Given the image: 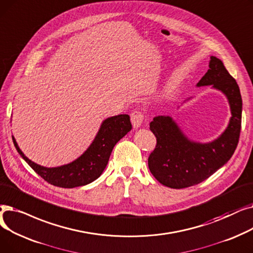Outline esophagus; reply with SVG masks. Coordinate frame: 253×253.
I'll list each match as a JSON object with an SVG mask.
<instances>
[{"label":"esophagus","instance_id":"obj_1","mask_svg":"<svg viewBox=\"0 0 253 253\" xmlns=\"http://www.w3.org/2000/svg\"><path fill=\"white\" fill-rule=\"evenodd\" d=\"M130 120L131 124H133L134 127H140L144 123V115L140 110H135L133 113L130 114Z\"/></svg>","mask_w":253,"mask_h":253}]
</instances>
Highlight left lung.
<instances>
[{"instance_id": "1", "label": "left lung", "mask_w": 253, "mask_h": 253, "mask_svg": "<svg viewBox=\"0 0 253 253\" xmlns=\"http://www.w3.org/2000/svg\"><path fill=\"white\" fill-rule=\"evenodd\" d=\"M212 85L221 90L231 106L232 117L224 133L215 141L201 144L189 141L169 116L154 117L150 130L156 145L149 154L148 167L160 183L185 188L209 178L234 154L241 131L242 98L238 84L219 58L211 56L209 70L198 86Z\"/></svg>"}]
</instances>
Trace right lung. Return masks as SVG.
Segmentation results:
<instances>
[{
	"instance_id": "obj_1",
	"label": "right lung",
	"mask_w": 253,
	"mask_h": 253,
	"mask_svg": "<svg viewBox=\"0 0 253 253\" xmlns=\"http://www.w3.org/2000/svg\"><path fill=\"white\" fill-rule=\"evenodd\" d=\"M130 129L131 124L127 114L107 118L87 150L76 161L57 168H45L30 161L19 149L14 137L12 140L21 158L45 181L58 187L73 188L86 185L101 176L115 144Z\"/></svg>"
}]
</instances>
